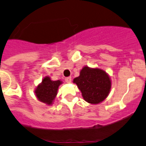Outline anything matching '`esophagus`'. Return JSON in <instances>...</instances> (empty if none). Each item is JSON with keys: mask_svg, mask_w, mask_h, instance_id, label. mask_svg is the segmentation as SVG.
Wrapping results in <instances>:
<instances>
[{"mask_svg": "<svg viewBox=\"0 0 146 146\" xmlns=\"http://www.w3.org/2000/svg\"><path fill=\"white\" fill-rule=\"evenodd\" d=\"M65 81L66 82V83H71V81H72V78H70V77L66 78H65Z\"/></svg>", "mask_w": 146, "mask_h": 146, "instance_id": "1", "label": "esophagus"}]
</instances>
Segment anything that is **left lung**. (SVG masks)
Returning a JSON list of instances; mask_svg holds the SVG:
<instances>
[{
	"label": "left lung",
	"instance_id": "8db88e82",
	"mask_svg": "<svg viewBox=\"0 0 146 146\" xmlns=\"http://www.w3.org/2000/svg\"><path fill=\"white\" fill-rule=\"evenodd\" d=\"M73 82L80 90L83 99L92 104L103 101L109 95L111 85L106 72L88 66L80 71V76L74 78Z\"/></svg>",
	"mask_w": 146,
	"mask_h": 146
}]
</instances>
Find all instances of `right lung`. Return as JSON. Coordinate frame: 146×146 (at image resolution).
<instances>
[{
    "label": "right lung",
    "mask_w": 146,
    "mask_h": 146,
    "mask_svg": "<svg viewBox=\"0 0 146 146\" xmlns=\"http://www.w3.org/2000/svg\"><path fill=\"white\" fill-rule=\"evenodd\" d=\"M62 82L60 80H51L50 78L46 77L42 80V83L38 85L35 90L37 98L40 101L46 103L48 105L52 104L55 98L59 86Z\"/></svg>",
    "instance_id": "obj_1"
}]
</instances>
